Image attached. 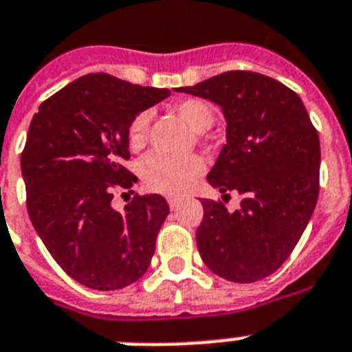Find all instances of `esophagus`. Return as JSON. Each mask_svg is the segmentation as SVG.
<instances>
[{"label": "esophagus", "instance_id": "34e87169", "mask_svg": "<svg viewBox=\"0 0 352 352\" xmlns=\"http://www.w3.org/2000/svg\"><path fill=\"white\" fill-rule=\"evenodd\" d=\"M168 206H170L171 210H175L177 206H179V202H181V199H177V197H168Z\"/></svg>", "mask_w": 352, "mask_h": 352}]
</instances>
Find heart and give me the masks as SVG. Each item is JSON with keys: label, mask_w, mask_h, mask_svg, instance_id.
Segmentation results:
<instances>
[{"label": "heart", "mask_w": 352, "mask_h": 352, "mask_svg": "<svg viewBox=\"0 0 352 352\" xmlns=\"http://www.w3.org/2000/svg\"><path fill=\"white\" fill-rule=\"evenodd\" d=\"M177 111L193 130H210L215 122V111L202 99H182L177 102ZM150 128V113L141 111L131 119L128 126V146L139 150L144 146ZM141 179L144 188L164 195H181L190 190L193 182L204 173L206 164L201 155L168 157L162 153H150L141 161Z\"/></svg>", "instance_id": "obj_1"}]
</instances>
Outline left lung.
I'll list each match as a JSON object with an SVG mask.
<instances>
[{"label": "left lung", "mask_w": 352, "mask_h": 352, "mask_svg": "<svg viewBox=\"0 0 352 352\" xmlns=\"http://www.w3.org/2000/svg\"><path fill=\"white\" fill-rule=\"evenodd\" d=\"M177 92L217 102L228 142L208 182L239 190L241 210L202 199L197 228L201 258L215 275L250 284L284 264L309 222L320 190V141L298 94L248 70L219 74Z\"/></svg>", "instance_id": "obj_1"}]
</instances>
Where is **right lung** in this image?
Returning <instances> with one entry per match:
<instances>
[{
  "mask_svg": "<svg viewBox=\"0 0 352 352\" xmlns=\"http://www.w3.org/2000/svg\"><path fill=\"white\" fill-rule=\"evenodd\" d=\"M170 96L108 74H88L41 102L21 151L27 210L48 253L68 276L99 291L146 273L170 213L161 195H139L119 214L116 190L133 192L128 126Z\"/></svg>",
  "mask_w": 352,
  "mask_h": 352,
  "instance_id": "1",
  "label": "right lung"
}]
</instances>
